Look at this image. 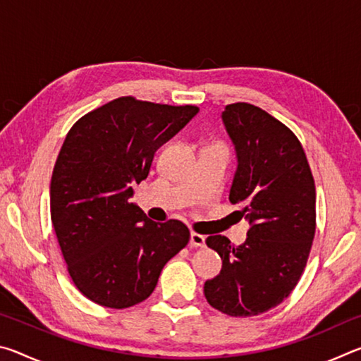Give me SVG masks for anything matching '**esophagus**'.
Instances as JSON below:
<instances>
[{
    "mask_svg": "<svg viewBox=\"0 0 361 361\" xmlns=\"http://www.w3.org/2000/svg\"><path fill=\"white\" fill-rule=\"evenodd\" d=\"M189 245L194 248H204L205 247V235L197 234V232H192L191 240H189Z\"/></svg>",
    "mask_w": 361,
    "mask_h": 361,
    "instance_id": "obj_1",
    "label": "esophagus"
}]
</instances>
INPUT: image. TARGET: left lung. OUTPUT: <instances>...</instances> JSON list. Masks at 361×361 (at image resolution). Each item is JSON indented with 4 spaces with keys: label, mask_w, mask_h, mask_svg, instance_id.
Wrapping results in <instances>:
<instances>
[{
    "label": "left lung",
    "mask_w": 361,
    "mask_h": 361,
    "mask_svg": "<svg viewBox=\"0 0 361 361\" xmlns=\"http://www.w3.org/2000/svg\"><path fill=\"white\" fill-rule=\"evenodd\" d=\"M223 122L239 162L229 200L250 229L239 247L207 237L223 267L204 295L219 312L252 317L288 298L302 276L315 235V183L301 142L264 109L232 103Z\"/></svg>",
    "instance_id": "1"
}]
</instances>
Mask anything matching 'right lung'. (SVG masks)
I'll use <instances>...</instances> for the list:
<instances>
[{
  "label": "right lung",
  "instance_id": "add662e5",
  "mask_svg": "<svg viewBox=\"0 0 361 361\" xmlns=\"http://www.w3.org/2000/svg\"><path fill=\"white\" fill-rule=\"evenodd\" d=\"M197 111L119 97L66 133L51 180V219L73 283L92 302L126 309L145 301L188 245L186 224H157L129 199L159 146Z\"/></svg>",
  "mask_w": 361,
  "mask_h": 361
}]
</instances>
